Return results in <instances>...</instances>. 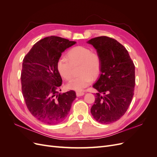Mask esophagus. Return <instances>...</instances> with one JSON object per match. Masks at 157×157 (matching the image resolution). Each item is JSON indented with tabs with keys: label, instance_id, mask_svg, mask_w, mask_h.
Returning a JSON list of instances; mask_svg holds the SVG:
<instances>
[{
	"label": "esophagus",
	"instance_id": "1",
	"mask_svg": "<svg viewBox=\"0 0 157 157\" xmlns=\"http://www.w3.org/2000/svg\"><path fill=\"white\" fill-rule=\"evenodd\" d=\"M76 95H77V97H79V96H83V95H84V92H77V93H76Z\"/></svg>",
	"mask_w": 157,
	"mask_h": 157
}]
</instances>
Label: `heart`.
Masks as SVG:
<instances>
[{
  "mask_svg": "<svg viewBox=\"0 0 157 157\" xmlns=\"http://www.w3.org/2000/svg\"><path fill=\"white\" fill-rule=\"evenodd\" d=\"M67 58L61 56L57 62V68L60 75L65 80L73 77V67L80 65L78 77L73 78L67 84V88L75 91H82L98 77L101 70V59L96 52L88 47L75 46L67 53Z\"/></svg>",
  "mask_w": 157,
  "mask_h": 157,
  "instance_id": "1",
  "label": "heart"
}]
</instances>
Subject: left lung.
<instances>
[{"instance_id": "left-lung-1", "label": "left lung", "mask_w": 157, "mask_h": 157, "mask_svg": "<svg viewBox=\"0 0 157 157\" xmlns=\"http://www.w3.org/2000/svg\"><path fill=\"white\" fill-rule=\"evenodd\" d=\"M101 59V74L93 87L98 90L91 107L94 118L110 124L124 115L135 86V66L124 46L112 38L102 36L89 40Z\"/></svg>"}]
</instances>
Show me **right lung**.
Returning a JSON list of instances; mask_svg holds the SVG:
<instances>
[{
	"mask_svg": "<svg viewBox=\"0 0 157 157\" xmlns=\"http://www.w3.org/2000/svg\"><path fill=\"white\" fill-rule=\"evenodd\" d=\"M75 44L59 36H48L36 42L23 58V96L32 115L45 124L63 122L76 98L73 90L59 94L62 78L57 68L61 53Z\"/></svg>",
	"mask_w": 157,
	"mask_h": 157,
	"instance_id": "right-lung-1",
	"label": "right lung"
}]
</instances>
